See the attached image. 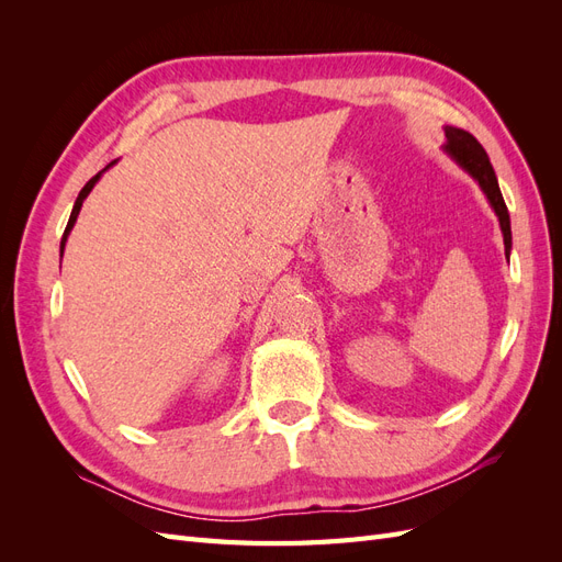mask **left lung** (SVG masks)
Returning a JSON list of instances; mask_svg holds the SVG:
<instances>
[{"instance_id":"1","label":"left lung","mask_w":562,"mask_h":562,"mask_svg":"<svg viewBox=\"0 0 562 562\" xmlns=\"http://www.w3.org/2000/svg\"><path fill=\"white\" fill-rule=\"evenodd\" d=\"M446 151L448 155L464 168V171L481 184L483 194L487 196L490 206L495 209L497 217H499V227L504 234V248L506 255L512 250V220H508V211L506 203L499 190V182L495 176V168H492L487 151L483 149V145L473 138V135L464 128H454V126H446Z\"/></svg>"}]
</instances>
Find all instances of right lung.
Segmentation results:
<instances>
[{
	"mask_svg": "<svg viewBox=\"0 0 562 562\" xmlns=\"http://www.w3.org/2000/svg\"><path fill=\"white\" fill-rule=\"evenodd\" d=\"M112 164H116V161H112ZM112 164H110V166H112ZM110 166H105V168H103V171H100V173H95V176H93V178H91V180H89L87 184H83V190L79 192V196H77V201H75V209H72V215H70V220H67V227H65V234H63V239H60V258H63V250H65V241H67V234H70V229H72V227H75V223H77V215H79V211H81V203H83V199H87V196H89V192L93 190V184L98 182V178H100V176H103V173L108 171V168H110Z\"/></svg>",
	"mask_w": 562,
	"mask_h": 562,
	"instance_id": "right-lung-1",
	"label": "right lung"
}]
</instances>
